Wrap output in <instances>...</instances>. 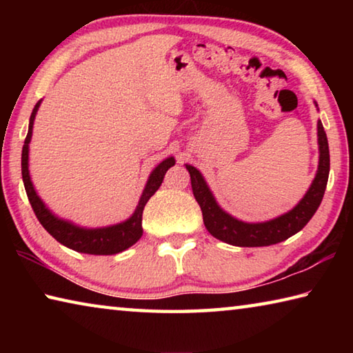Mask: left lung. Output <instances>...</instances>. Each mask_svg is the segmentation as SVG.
I'll use <instances>...</instances> for the list:
<instances>
[{"label":"left lung","instance_id":"obj_1","mask_svg":"<svg viewBox=\"0 0 353 353\" xmlns=\"http://www.w3.org/2000/svg\"><path fill=\"white\" fill-rule=\"evenodd\" d=\"M318 141H319V168L316 174L312 187L303 196V199L292 208L291 212L282 214L268 223L248 224L243 221L232 218L219 208L216 201L208 190L207 183L202 179L201 172L194 166L187 165V170L191 177V190L196 201L202 210L204 224L210 234L218 240L229 243L232 246L240 248H260L271 246L280 241H285L286 238L297 234L307 225L313 214L321 205V201L324 198L328 171H330V152H328V141L324 126L318 121Z\"/></svg>","mask_w":353,"mask_h":353}]
</instances>
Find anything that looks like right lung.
Returning <instances> with one entry per match:
<instances>
[{"label":"right lung","instance_id":"obj_1","mask_svg":"<svg viewBox=\"0 0 353 353\" xmlns=\"http://www.w3.org/2000/svg\"><path fill=\"white\" fill-rule=\"evenodd\" d=\"M40 101L35 104L34 110L31 113V119H29V130L25 139V145H23L21 151V176L23 183H25V190L28 194V199L31 202V207L35 213V216L40 221V224L45 227L48 234L52 235L56 240L77 252L83 254H93V255H112L123 252L124 249H128L140 240L143 235V227H141V216L143 210H145L146 202L151 199V196L160 188V185L163 182L165 172L168 171L172 165H174V159L170 157L163 160L157 168H155L149 181L146 183V188L143 191L139 205H137L135 213L128 221H124L121 224L104 227V229H81V227L73 225L67 221L59 219L45 207L43 202L35 193L32 187L31 177H29L28 170V152H29V141H31L32 135V124L35 113L39 110Z\"/></svg>","mask_w":353,"mask_h":353}]
</instances>
